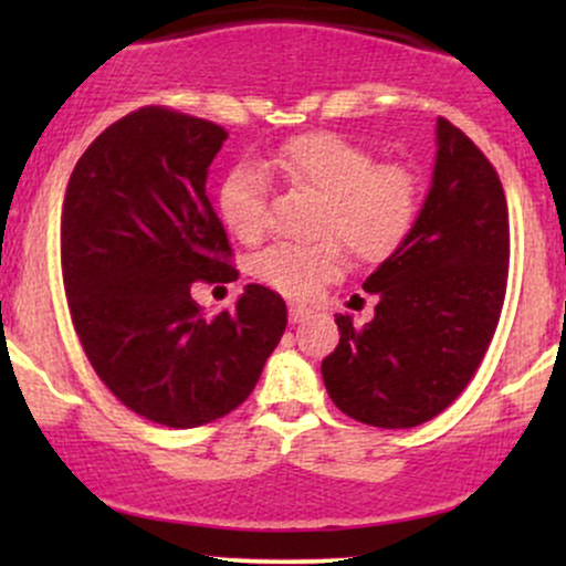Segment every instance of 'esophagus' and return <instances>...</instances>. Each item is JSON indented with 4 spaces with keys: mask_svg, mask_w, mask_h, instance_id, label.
Segmentation results:
<instances>
[{
    "mask_svg": "<svg viewBox=\"0 0 566 566\" xmlns=\"http://www.w3.org/2000/svg\"><path fill=\"white\" fill-rule=\"evenodd\" d=\"M311 308H305L301 303H290V324H301L303 319H308Z\"/></svg>",
    "mask_w": 566,
    "mask_h": 566,
    "instance_id": "esophagus-1",
    "label": "esophagus"
}]
</instances>
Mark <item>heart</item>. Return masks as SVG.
<instances>
[{
  "instance_id": "obj_1",
  "label": "heart",
  "mask_w": 566,
  "mask_h": 566,
  "mask_svg": "<svg viewBox=\"0 0 566 566\" xmlns=\"http://www.w3.org/2000/svg\"><path fill=\"white\" fill-rule=\"evenodd\" d=\"M271 167L322 199L316 244H274L252 263L263 284L282 295L308 297L340 274V244L361 263L391 258L423 210V184L399 161H378L361 143L337 133H305L284 143ZM269 175L239 165L220 186V216L242 242L269 226Z\"/></svg>"
}]
</instances>
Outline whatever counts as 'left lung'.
Returning <instances> with one entry per match:
<instances>
[{"instance_id":"8db88e82","label":"left lung","mask_w":566,"mask_h":566,"mask_svg":"<svg viewBox=\"0 0 566 566\" xmlns=\"http://www.w3.org/2000/svg\"><path fill=\"white\" fill-rule=\"evenodd\" d=\"M433 184L412 233L367 276L375 319L337 314L322 361L329 399L375 428L437 418L482 365L509 284V205L495 167L463 129L437 122Z\"/></svg>"}]
</instances>
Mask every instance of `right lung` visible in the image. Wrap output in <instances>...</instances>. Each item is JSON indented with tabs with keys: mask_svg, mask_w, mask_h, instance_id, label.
I'll use <instances>...</instances> for the list:
<instances>
[{
	"mask_svg": "<svg viewBox=\"0 0 566 566\" xmlns=\"http://www.w3.org/2000/svg\"><path fill=\"white\" fill-rule=\"evenodd\" d=\"M226 138L216 122L143 106L90 143L63 199V284L84 354L122 405L159 426L237 409L287 327V305L263 284L218 316L191 297L193 282L239 279L205 188Z\"/></svg>",
	"mask_w": 566,
	"mask_h": 566,
	"instance_id": "obj_1",
	"label": "right lung"
}]
</instances>
